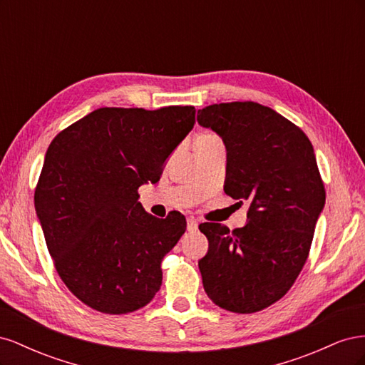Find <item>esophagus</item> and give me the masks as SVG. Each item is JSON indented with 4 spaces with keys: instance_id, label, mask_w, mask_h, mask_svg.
Instances as JSON below:
<instances>
[{
    "instance_id": "1",
    "label": "esophagus",
    "mask_w": 365,
    "mask_h": 365,
    "mask_svg": "<svg viewBox=\"0 0 365 365\" xmlns=\"http://www.w3.org/2000/svg\"><path fill=\"white\" fill-rule=\"evenodd\" d=\"M187 230H189L190 233H193V231L197 230V220L195 217L187 219Z\"/></svg>"
}]
</instances>
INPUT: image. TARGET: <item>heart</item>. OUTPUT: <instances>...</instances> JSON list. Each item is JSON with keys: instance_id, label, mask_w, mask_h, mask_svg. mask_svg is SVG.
<instances>
[{"instance_id": "obj_1", "label": "heart", "mask_w": 365, "mask_h": 365, "mask_svg": "<svg viewBox=\"0 0 365 365\" xmlns=\"http://www.w3.org/2000/svg\"><path fill=\"white\" fill-rule=\"evenodd\" d=\"M213 145H222V140H220L213 132H202L196 137L195 146H213Z\"/></svg>"}]
</instances>
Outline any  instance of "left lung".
I'll use <instances>...</instances> for the list:
<instances>
[{
    "label": "left lung",
    "instance_id": "8db88e82",
    "mask_svg": "<svg viewBox=\"0 0 365 365\" xmlns=\"http://www.w3.org/2000/svg\"><path fill=\"white\" fill-rule=\"evenodd\" d=\"M197 123L225 145V193L250 204L245 227L200 225L208 239L197 262L204 289L227 311L259 312L291 289L324 208L312 143L292 121L256 102L205 106Z\"/></svg>",
    "mask_w": 365,
    "mask_h": 365
}]
</instances>
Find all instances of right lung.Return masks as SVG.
Instances as JSON below:
<instances>
[{
  "mask_svg": "<svg viewBox=\"0 0 365 365\" xmlns=\"http://www.w3.org/2000/svg\"><path fill=\"white\" fill-rule=\"evenodd\" d=\"M193 106L98 108L54 137L35 208L59 277L82 303L128 314L158 292L161 260L181 239L180 212L165 219L138 202L193 129Z\"/></svg>",
  "mask_w": 365,
  "mask_h": 365,
  "instance_id": "obj_1",
  "label": "right lung"
}]
</instances>
